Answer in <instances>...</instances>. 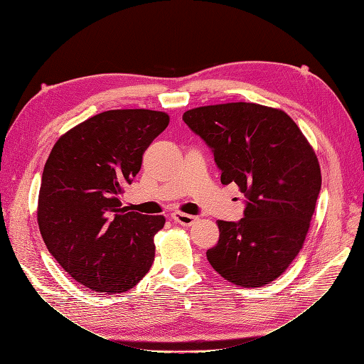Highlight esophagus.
I'll use <instances>...</instances> for the list:
<instances>
[{
	"label": "esophagus",
	"mask_w": 364,
	"mask_h": 364,
	"mask_svg": "<svg viewBox=\"0 0 364 364\" xmlns=\"http://www.w3.org/2000/svg\"><path fill=\"white\" fill-rule=\"evenodd\" d=\"M171 218L176 223H179L182 226H191L197 220V217L190 215V214H183V213H174V214H171Z\"/></svg>",
	"instance_id": "obj_1"
}]
</instances>
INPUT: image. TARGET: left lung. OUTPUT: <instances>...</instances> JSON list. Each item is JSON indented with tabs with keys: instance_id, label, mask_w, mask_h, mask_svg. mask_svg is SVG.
<instances>
[{
	"instance_id": "obj_1",
	"label": "left lung",
	"mask_w": 364,
	"mask_h": 364,
	"mask_svg": "<svg viewBox=\"0 0 364 364\" xmlns=\"http://www.w3.org/2000/svg\"><path fill=\"white\" fill-rule=\"evenodd\" d=\"M183 121L213 149L223 185L247 197L238 223L218 220L206 257L240 287H262L287 270L302 249L322 185L316 153L281 109L223 103L186 111Z\"/></svg>"
}]
</instances>
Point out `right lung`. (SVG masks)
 <instances>
[{
  "label": "right lung",
  "mask_w": 364,
  "mask_h": 364,
  "mask_svg": "<svg viewBox=\"0 0 364 364\" xmlns=\"http://www.w3.org/2000/svg\"><path fill=\"white\" fill-rule=\"evenodd\" d=\"M170 117L150 109H114L63 134L46 162L38 225L48 252L70 277L98 293H124L155 259L164 215L121 203L142 155Z\"/></svg>",
  "instance_id": "add662e5"
}]
</instances>
